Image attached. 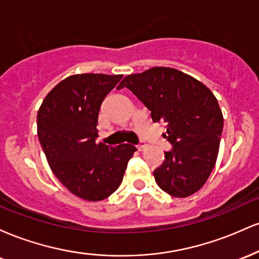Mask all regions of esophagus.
<instances>
[{"instance_id": "esophagus-1", "label": "esophagus", "mask_w": 259, "mask_h": 259, "mask_svg": "<svg viewBox=\"0 0 259 259\" xmlns=\"http://www.w3.org/2000/svg\"><path fill=\"white\" fill-rule=\"evenodd\" d=\"M136 147H138L139 151H144L145 148H146V144H145V142H140V144Z\"/></svg>"}]
</instances>
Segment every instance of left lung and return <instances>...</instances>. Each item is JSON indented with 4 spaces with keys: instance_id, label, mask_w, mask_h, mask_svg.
I'll return each instance as SVG.
<instances>
[{
    "instance_id": "8db88e82",
    "label": "left lung",
    "mask_w": 259,
    "mask_h": 259,
    "mask_svg": "<svg viewBox=\"0 0 259 259\" xmlns=\"http://www.w3.org/2000/svg\"><path fill=\"white\" fill-rule=\"evenodd\" d=\"M127 88L151 111L153 123H164L171 144L153 175L157 185L173 197H187L206 184L219 152L223 113L213 92L191 75L154 67L125 76Z\"/></svg>"
}]
</instances>
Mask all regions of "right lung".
Returning a JSON list of instances; mask_svg holds the SVG:
<instances>
[{"label":"right lung","instance_id":"obj_1","mask_svg":"<svg viewBox=\"0 0 259 259\" xmlns=\"http://www.w3.org/2000/svg\"><path fill=\"white\" fill-rule=\"evenodd\" d=\"M123 75L75 74L47 94L37 112V136L53 174L82 200L111 196L136 148L97 144L101 103Z\"/></svg>","mask_w":259,"mask_h":259}]
</instances>
